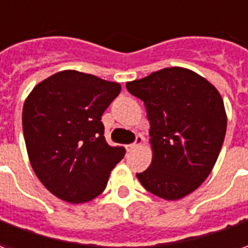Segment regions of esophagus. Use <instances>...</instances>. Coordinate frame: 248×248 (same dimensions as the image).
Listing matches in <instances>:
<instances>
[{
  "instance_id": "1",
  "label": "esophagus",
  "mask_w": 248,
  "mask_h": 248,
  "mask_svg": "<svg viewBox=\"0 0 248 248\" xmlns=\"http://www.w3.org/2000/svg\"><path fill=\"white\" fill-rule=\"evenodd\" d=\"M142 143H143V136H142V134H137L136 141L133 142L131 145H129V146H127V150H131V149L137 148V146H141Z\"/></svg>"
}]
</instances>
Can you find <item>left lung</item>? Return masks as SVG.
Here are the masks:
<instances>
[{"label":"left lung","mask_w":248,"mask_h":248,"mask_svg":"<svg viewBox=\"0 0 248 248\" xmlns=\"http://www.w3.org/2000/svg\"><path fill=\"white\" fill-rule=\"evenodd\" d=\"M145 103L153 160L137 173L143 188L177 200L208 177L227 129L224 103L216 88L193 71L172 67L126 83Z\"/></svg>","instance_id":"1"}]
</instances>
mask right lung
<instances>
[{
	"mask_svg": "<svg viewBox=\"0 0 248 248\" xmlns=\"http://www.w3.org/2000/svg\"><path fill=\"white\" fill-rule=\"evenodd\" d=\"M119 93L118 83L68 70L49 76L29 94L22 108L27 152L52 195L78 204L105 190L126 153L107 143L100 121Z\"/></svg>",
	"mask_w": 248,
	"mask_h": 248,
	"instance_id": "1",
	"label": "right lung"
}]
</instances>
